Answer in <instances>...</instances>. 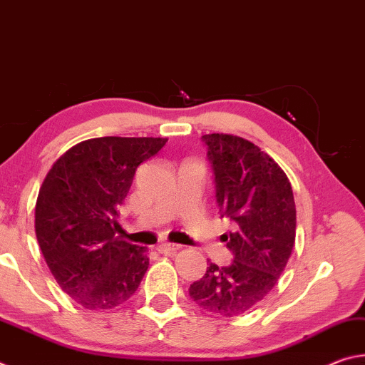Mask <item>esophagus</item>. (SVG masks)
I'll return each instance as SVG.
<instances>
[{
  "label": "esophagus",
  "mask_w": 365,
  "mask_h": 365,
  "mask_svg": "<svg viewBox=\"0 0 365 365\" xmlns=\"http://www.w3.org/2000/svg\"><path fill=\"white\" fill-rule=\"evenodd\" d=\"M182 246L180 245H175V243H160L159 246H158V251L159 252H163V255H169V252H175V251H178L180 250Z\"/></svg>",
  "instance_id": "esophagus-1"
}]
</instances>
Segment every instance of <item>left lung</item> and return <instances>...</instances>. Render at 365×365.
Returning <instances> with one entry per match:
<instances>
[{"mask_svg": "<svg viewBox=\"0 0 365 365\" xmlns=\"http://www.w3.org/2000/svg\"><path fill=\"white\" fill-rule=\"evenodd\" d=\"M202 140L220 214L235 222V232L222 235L235 261L209 264L190 296L209 312L237 317L259 304L287 267L296 238L294 196L285 172L255 143L228 133Z\"/></svg>", "mask_w": 365, "mask_h": 365, "instance_id": "obj_1", "label": "left lung"}]
</instances>
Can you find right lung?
<instances>
[{
  "label": "right lung",
  "instance_id": "right-lung-1",
  "mask_svg": "<svg viewBox=\"0 0 365 365\" xmlns=\"http://www.w3.org/2000/svg\"><path fill=\"white\" fill-rule=\"evenodd\" d=\"M168 138L101 137L80 141L43 180L35 233L43 257L66 294L90 311L125 302L150 265L145 246L115 237L117 209L138 165Z\"/></svg>",
  "mask_w": 365,
  "mask_h": 365
}]
</instances>
